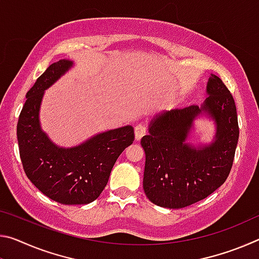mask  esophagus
I'll list each match as a JSON object with an SVG mask.
<instances>
[{
  "mask_svg": "<svg viewBox=\"0 0 259 259\" xmlns=\"http://www.w3.org/2000/svg\"><path fill=\"white\" fill-rule=\"evenodd\" d=\"M146 133H147V128L145 124L140 123V124H137L135 126V135H136V139L137 140L142 138L144 135H146Z\"/></svg>",
  "mask_w": 259,
  "mask_h": 259,
  "instance_id": "obj_1",
  "label": "esophagus"
}]
</instances>
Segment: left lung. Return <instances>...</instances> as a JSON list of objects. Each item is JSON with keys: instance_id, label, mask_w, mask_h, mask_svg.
Returning <instances> with one entry per match:
<instances>
[{"instance_id": "1", "label": "left lung", "mask_w": 259, "mask_h": 259, "mask_svg": "<svg viewBox=\"0 0 259 259\" xmlns=\"http://www.w3.org/2000/svg\"><path fill=\"white\" fill-rule=\"evenodd\" d=\"M207 90L210 96L202 106L190 105L159 115L140 142L146 154L144 191L160 207L179 209L199 202L229 177L239 139L235 102L216 75L210 77ZM202 110L218 122V136L210 147L194 150L185 139Z\"/></svg>"}]
</instances>
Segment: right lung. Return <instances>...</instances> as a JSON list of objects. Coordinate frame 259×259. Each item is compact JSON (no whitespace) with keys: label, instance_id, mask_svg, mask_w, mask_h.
<instances>
[{"label":"right lung","instance_id":"add662e5","mask_svg":"<svg viewBox=\"0 0 259 259\" xmlns=\"http://www.w3.org/2000/svg\"><path fill=\"white\" fill-rule=\"evenodd\" d=\"M72 66V61L51 64L26 94L17 137L24 171L35 187L63 204H87L107 185L117 157L135 140L131 125L95 136L73 148H59L42 133L38 109L43 91Z\"/></svg>","mask_w":259,"mask_h":259}]
</instances>
